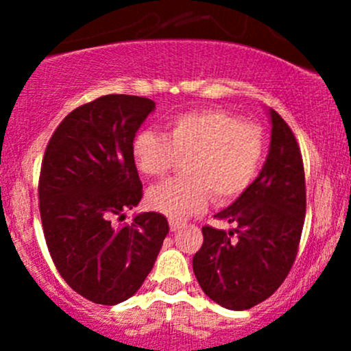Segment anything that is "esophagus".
<instances>
[{
    "instance_id": "obj_1",
    "label": "esophagus",
    "mask_w": 351,
    "mask_h": 351,
    "mask_svg": "<svg viewBox=\"0 0 351 351\" xmlns=\"http://www.w3.org/2000/svg\"><path fill=\"white\" fill-rule=\"evenodd\" d=\"M185 228V224H183V222H178V221H169V229H171L173 232H176V231H180V229H183Z\"/></svg>"
}]
</instances>
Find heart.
Wrapping results in <instances>:
<instances>
[{
    "label": "heart",
    "instance_id": "heart-1",
    "mask_svg": "<svg viewBox=\"0 0 351 351\" xmlns=\"http://www.w3.org/2000/svg\"><path fill=\"white\" fill-rule=\"evenodd\" d=\"M263 156L260 127L222 108L180 113L166 122L165 134L141 130L132 141L134 162L149 178H162L186 158V176L168 180L147 193L149 207L175 221L204 212L212 195L219 204L243 195L256 178Z\"/></svg>",
    "mask_w": 351,
    "mask_h": 351
}]
</instances>
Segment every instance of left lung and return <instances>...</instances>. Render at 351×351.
I'll return each instance as SVG.
<instances>
[{
    "mask_svg": "<svg viewBox=\"0 0 351 351\" xmlns=\"http://www.w3.org/2000/svg\"><path fill=\"white\" fill-rule=\"evenodd\" d=\"M271 141L258 178L215 217L232 231L202 228L204 244L193 274L205 295L226 309L244 311L267 300L289 275L306 217V176L292 129L270 110Z\"/></svg>",
    "mask_w": 351,
    "mask_h": 351,
    "instance_id": "1",
    "label": "left lung"
}]
</instances>
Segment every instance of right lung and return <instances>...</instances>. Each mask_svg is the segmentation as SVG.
I'll use <instances>...</instances> for the list:
<instances>
[{
    "label": "right lung",
    "instance_id": "obj_1",
    "mask_svg": "<svg viewBox=\"0 0 351 351\" xmlns=\"http://www.w3.org/2000/svg\"><path fill=\"white\" fill-rule=\"evenodd\" d=\"M153 110V100L132 95L81 105L59 123L42 159L38 208L49 253L66 284L95 304L132 297L169 231L158 212L112 224L143 198L132 141Z\"/></svg>",
    "mask_w": 351,
    "mask_h": 351
}]
</instances>
